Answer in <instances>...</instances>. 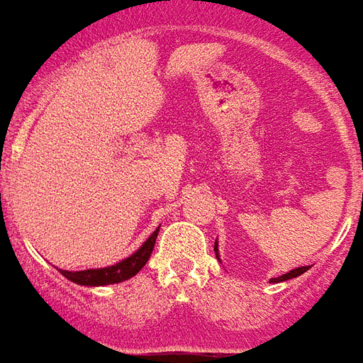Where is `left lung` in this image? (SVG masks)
Returning a JSON list of instances; mask_svg holds the SVG:
<instances>
[{
	"mask_svg": "<svg viewBox=\"0 0 363 363\" xmlns=\"http://www.w3.org/2000/svg\"><path fill=\"white\" fill-rule=\"evenodd\" d=\"M213 251H216V257H218V241H216V245H213ZM307 270H309V267H299L296 268V270H291V272L284 274V276H280V278H272V281L291 280V278H297V276H301V274L307 272Z\"/></svg>",
	"mask_w": 363,
	"mask_h": 363,
	"instance_id": "obj_1",
	"label": "left lung"
}]
</instances>
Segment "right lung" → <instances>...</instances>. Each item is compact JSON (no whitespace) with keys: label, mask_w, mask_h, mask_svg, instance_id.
I'll use <instances>...</instances> for the list:
<instances>
[{"label":"right lung","mask_w":363,"mask_h":363,"mask_svg":"<svg viewBox=\"0 0 363 363\" xmlns=\"http://www.w3.org/2000/svg\"><path fill=\"white\" fill-rule=\"evenodd\" d=\"M159 228L151 233V237L145 243L138 249V251L128 257V259L120 260L118 264L108 268H93V270H79V272H67V270H60L62 276H66L67 280L75 281L79 286H108V284H118L128 278H132L140 272L145 262L150 260L151 251L155 247V239H157Z\"/></svg>","instance_id":"add662e5"}]
</instances>
